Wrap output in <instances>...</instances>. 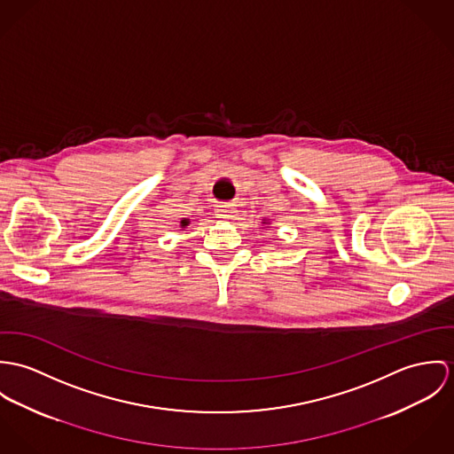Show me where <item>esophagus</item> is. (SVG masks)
<instances>
[{
	"label": "esophagus",
	"mask_w": 454,
	"mask_h": 454,
	"mask_svg": "<svg viewBox=\"0 0 454 454\" xmlns=\"http://www.w3.org/2000/svg\"><path fill=\"white\" fill-rule=\"evenodd\" d=\"M235 212H237V207L233 203H223V205H217L215 208V214L221 219H231L235 217Z\"/></svg>",
	"instance_id": "esophagus-1"
}]
</instances>
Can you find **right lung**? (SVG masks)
I'll list each match as a JSON object with an SVG mask.
<instances>
[{"label":"right lung","instance_id":"1","mask_svg":"<svg viewBox=\"0 0 454 454\" xmlns=\"http://www.w3.org/2000/svg\"><path fill=\"white\" fill-rule=\"evenodd\" d=\"M188 224H190V221H188V219H183V221H181V228H186Z\"/></svg>","mask_w":454,"mask_h":454}]
</instances>
